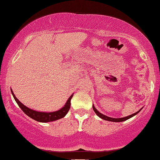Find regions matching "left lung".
Returning <instances> with one entry per match:
<instances>
[{
  "label": "left lung",
  "mask_w": 160,
  "mask_h": 160,
  "mask_svg": "<svg viewBox=\"0 0 160 160\" xmlns=\"http://www.w3.org/2000/svg\"><path fill=\"white\" fill-rule=\"evenodd\" d=\"M92 108H93V110H94V111L95 112V113H96V114L98 115V117H100V118L103 119V120H108V121H111V122H122V121H125V120H128V119L131 118V117H134V116H135V115H136L137 113H139V111H140L141 110V109L139 110L138 111L136 112V113H133V114H131V115L128 116V117H122V118H112V117H107V116L102 114V113H101L100 112H98V111L96 110V108H95L94 107V105L92 106Z\"/></svg>",
  "instance_id": "obj_1"
}]
</instances>
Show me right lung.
Instances as JSON below:
<instances>
[{"label":"right lung","mask_w":160,"mask_h":160,"mask_svg":"<svg viewBox=\"0 0 160 160\" xmlns=\"http://www.w3.org/2000/svg\"><path fill=\"white\" fill-rule=\"evenodd\" d=\"M11 92H12V94L13 95V98L16 100V103L18 104L19 108L22 110L24 113L28 116L29 117L33 119V120L41 122H51V121H55L57 120H59V119L61 118H63L69 111L70 107H71V100L73 97V95H71L68 98V100L66 102L65 106L62 108H61L60 110H58V111L55 112H50V113H46V112L35 111H34V110H32L30 109V108H27L26 106L24 105L22 103H21V102L16 98V97L15 96V95H14V93L12 92V90H11Z\"/></svg>","instance_id":"obj_1"}]
</instances>
